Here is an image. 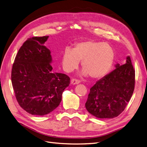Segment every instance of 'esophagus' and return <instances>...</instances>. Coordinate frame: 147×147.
<instances>
[{
    "instance_id": "34e87169",
    "label": "esophagus",
    "mask_w": 147,
    "mask_h": 147,
    "mask_svg": "<svg viewBox=\"0 0 147 147\" xmlns=\"http://www.w3.org/2000/svg\"><path fill=\"white\" fill-rule=\"evenodd\" d=\"M80 82V81L78 79H73L71 80V85H76V84H79V83Z\"/></svg>"
}]
</instances>
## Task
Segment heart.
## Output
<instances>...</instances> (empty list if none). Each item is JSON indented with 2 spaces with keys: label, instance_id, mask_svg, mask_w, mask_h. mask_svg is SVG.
<instances>
[{
  "label": "heart",
  "instance_id": "heart-1",
  "mask_svg": "<svg viewBox=\"0 0 147 147\" xmlns=\"http://www.w3.org/2000/svg\"><path fill=\"white\" fill-rule=\"evenodd\" d=\"M114 61V51L105 42L91 40L75 44L73 50L67 49L62 57L63 69L70 73L77 69L82 61V74L100 79L109 73Z\"/></svg>",
  "mask_w": 147,
  "mask_h": 147
}]
</instances>
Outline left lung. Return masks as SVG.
Returning <instances> with one entry per match:
<instances>
[{"instance_id":"obj_1","label":"left lung","mask_w":147,"mask_h":147,"mask_svg":"<svg viewBox=\"0 0 147 147\" xmlns=\"http://www.w3.org/2000/svg\"><path fill=\"white\" fill-rule=\"evenodd\" d=\"M109 74L98 80L91 89L85 107L98 118H113L122 113L135 89V71L130 56L124 65L119 63Z\"/></svg>"}]
</instances>
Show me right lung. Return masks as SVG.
<instances>
[{"label":"right lung","mask_w":147,"mask_h":147,"mask_svg":"<svg viewBox=\"0 0 147 147\" xmlns=\"http://www.w3.org/2000/svg\"><path fill=\"white\" fill-rule=\"evenodd\" d=\"M49 36L28 38L19 49L11 71V82L19 105L28 113L43 116L54 111L70 84L65 74L53 73Z\"/></svg>","instance_id":"add662e5"}]
</instances>
